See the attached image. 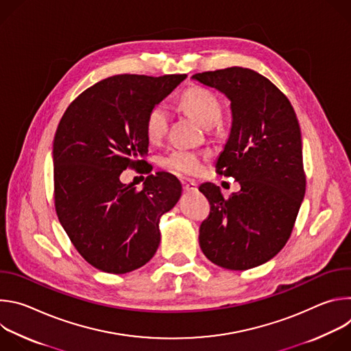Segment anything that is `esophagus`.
Returning <instances> with one entry per match:
<instances>
[{"instance_id": "obj_1", "label": "esophagus", "mask_w": 351, "mask_h": 351, "mask_svg": "<svg viewBox=\"0 0 351 351\" xmlns=\"http://www.w3.org/2000/svg\"><path fill=\"white\" fill-rule=\"evenodd\" d=\"M183 190H184L186 193H194V191L198 190V189H197V183L193 182V180L184 182V183H183Z\"/></svg>"}]
</instances>
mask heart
I'll list each match as a JSON object with an SVG mask.
<instances>
[{"mask_svg": "<svg viewBox=\"0 0 351 351\" xmlns=\"http://www.w3.org/2000/svg\"><path fill=\"white\" fill-rule=\"evenodd\" d=\"M179 103L184 111L194 117L202 126L208 128L217 125L222 117V108L218 97L208 88L193 86L184 90L179 98ZM169 122V111L165 104H157L149 110L145 119V133L152 141H158L167 132ZM168 168L172 171L194 176L202 172L203 156L186 149H176L165 160Z\"/></svg>", "mask_w": 351, "mask_h": 351, "instance_id": "heart-1", "label": "heart"}]
</instances>
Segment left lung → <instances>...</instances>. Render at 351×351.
Here are the masks:
<instances>
[{
  "mask_svg": "<svg viewBox=\"0 0 351 351\" xmlns=\"http://www.w3.org/2000/svg\"><path fill=\"white\" fill-rule=\"evenodd\" d=\"M191 77L230 101L232 128L217 171L240 183L229 198L214 183L198 187L211 204L199 226V247L222 268L258 267L287 243L306 194L295 112L287 97L253 69L232 66Z\"/></svg>",
  "mask_w": 351,
  "mask_h": 351,
  "instance_id": "obj_1",
  "label": "left lung"
}]
</instances>
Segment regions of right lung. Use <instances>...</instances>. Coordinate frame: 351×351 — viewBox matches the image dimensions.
Listing matches in <instances>:
<instances>
[{
    "mask_svg": "<svg viewBox=\"0 0 351 351\" xmlns=\"http://www.w3.org/2000/svg\"><path fill=\"white\" fill-rule=\"evenodd\" d=\"M184 79L111 76L84 90L58 125L53 144L57 215L79 254L99 271L132 272L160 245V218L179 202L180 182L158 172L137 190L119 176L128 167L148 165L147 115Z\"/></svg>",
    "mask_w": 351,
    "mask_h": 351,
    "instance_id": "obj_1",
    "label": "right lung"
}]
</instances>
